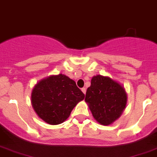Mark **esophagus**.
<instances>
[{
    "instance_id": "1",
    "label": "esophagus",
    "mask_w": 157,
    "mask_h": 157,
    "mask_svg": "<svg viewBox=\"0 0 157 157\" xmlns=\"http://www.w3.org/2000/svg\"><path fill=\"white\" fill-rule=\"evenodd\" d=\"M81 91L85 94V93H86V89H85V88H82V89H81Z\"/></svg>"
}]
</instances>
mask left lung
<instances>
[{"mask_svg":"<svg viewBox=\"0 0 157 157\" xmlns=\"http://www.w3.org/2000/svg\"><path fill=\"white\" fill-rule=\"evenodd\" d=\"M127 100V93L120 84L101 75L92 78L85 99L94 118L104 126L111 124L120 117Z\"/></svg>","mask_w":157,"mask_h":157,"instance_id":"8db88e82","label":"left lung"}]
</instances>
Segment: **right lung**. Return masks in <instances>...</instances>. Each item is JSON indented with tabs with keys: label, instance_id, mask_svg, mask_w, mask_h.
Instances as JSON below:
<instances>
[{
	"label": "right lung",
	"instance_id": "1",
	"mask_svg": "<svg viewBox=\"0 0 157 157\" xmlns=\"http://www.w3.org/2000/svg\"><path fill=\"white\" fill-rule=\"evenodd\" d=\"M85 94L73 80L63 74L50 76L37 83L31 103L39 118L51 125L63 123Z\"/></svg>",
	"mask_w": 157,
	"mask_h": 157
}]
</instances>
